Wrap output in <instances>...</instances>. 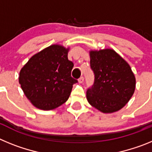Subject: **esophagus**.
I'll list each match as a JSON object with an SVG mask.
<instances>
[{"label": "esophagus", "instance_id": "esophagus-1", "mask_svg": "<svg viewBox=\"0 0 152 152\" xmlns=\"http://www.w3.org/2000/svg\"><path fill=\"white\" fill-rule=\"evenodd\" d=\"M84 77H80V78L78 79V82L80 83V84H82V83L84 82Z\"/></svg>", "mask_w": 152, "mask_h": 152}]
</instances>
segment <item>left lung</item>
<instances>
[{
  "label": "left lung",
  "instance_id": "obj_1",
  "mask_svg": "<svg viewBox=\"0 0 152 152\" xmlns=\"http://www.w3.org/2000/svg\"><path fill=\"white\" fill-rule=\"evenodd\" d=\"M90 55L94 81L87 90V99L101 112H116L133 95L134 74L128 63L112 49L91 51Z\"/></svg>",
  "mask_w": 152,
  "mask_h": 152
}]
</instances>
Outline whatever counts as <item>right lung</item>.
Instances as JSON below:
<instances>
[{
	"label": "right lung",
	"instance_id": "add662e5",
	"mask_svg": "<svg viewBox=\"0 0 152 152\" xmlns=\"http://www.w3.org/2000/svg\"><path fill=\"white\" fill-rule=\"evenodd\" d=\"M68 51L53 45L34 55L21 69L19 82L26 97L36 107L50 110L68 100L77 80L71 75L74 63Z\"/></svg>",
	"mask_w": 152,
	"mask_h": 152
}]
</instances>
